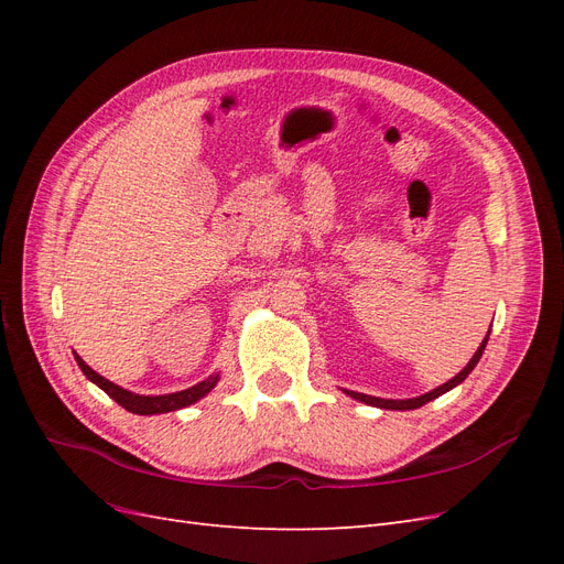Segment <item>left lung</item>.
Returning a JSON list of instances; mask_svg holds the SVG:
<instances>
[{
  "instance_id": "obj_1",
  "label": "left lung",
  "mask_w": 564,
  "mask_h": 564,
  "mask_svg": "<svg viewBox=\"0 0 564 564\" xmlns=\"http://www.w3.org/2000/svg\"><path fill=\"white\" fill-rule=\"evenodd\" d=\"M489 332H491V327H489ZM489 332H487V336L482 338L480 348H477L475 355L470 357V362H468L464 369H460L454 379H449L447 383H442V386L433 388L431 392H423V395H419V398H409V400H383V398L365 395V392H355V390H344V392H346V395H350L352 400H357V402H365V404H369V406H379V409H392V412H406V409H419V406H423L425 402H431V400H435V398H440V395H445V392H449L452 388H456L458 383L466 381V377L475 369V365L480 362V357H482V352H485V348H487Z\"/></svg>"
}]
</instances>
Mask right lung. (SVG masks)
Listing matches in <instances>:
<instances>
[{
    "label": "right lung",
    "mask_w": 564,
    "mask_h": 564,
    "mask_svg": "<svg viewBox=\"0 0 564 564\" xmlns=\"http://www.w3.org/2000/svg\"><path fill=\"white\" fill-rule=\"evenodd\" d=\"M75 360H77L79 369L84 371V377H87L91 383H96L100 390H106L119 406L127 409V412L141 414V416L166 414V412H176V409H183V406H191L207 395V392H212L220 379L218 373H212L209 379H204V381L185 388V390H178V392H169V395H139V392H131V390L100 377V373L84 362L77 352H75Z\"/></svg>",
    "instance_id": "add662e5"
}]
</instances>
